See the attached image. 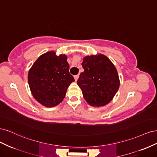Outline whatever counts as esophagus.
<instances>
[{
    "label": "esophagus",
    "mask_w": 157,
    "mask_h": 157,
    "mask_svg": "<svg viewBox=\"0 0 157 157\" xmlns=\"http://www.w3.org/2000/svg\"><path fill=\"white\" fill-rule=\"evenodd\" d=\"M78 77H79V75H75V76H74V78H75V81H77V80H78Z\"/></svg>",
    "instance_id": "esophagus-1"
}]
</instances>
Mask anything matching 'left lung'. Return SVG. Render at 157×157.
<instances>
[{
  "label": "left lung",
  "instance_id": "8db88e82",
  "mask_svg": "<svg viewBox=\"0 0 157 157\" xmlns=\"http://www.w3.org/2000/svg\"><path fill=\"white\" fill-rule=\"evenodd\" d=\"M77 84L90 105L101 107L110 102L119 88L117 71L107 57L102 54L86 56Z\"/></svg>",
  "mask_w": 157,
  "mask_h": 157
}]
</instances>
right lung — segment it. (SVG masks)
<instances>
[{
    "label": "right lung",
    "mask_w": 157,
    "mask_h": 157,
    "mask_svg": "<svg viewBox=\"0 0 157 157\" xmlns=\"http://www.w3.org/2000/svg\"><path fill=\"white\" fill-rule=\"evenodd\" d=\"M75 81L69 73L67 56L48 52L40 56L28 73L33 97L46 107H52L63 100L69 85Z\"/></svg>",
    "instance_id": "right-lung-1"
}]
</instances>
